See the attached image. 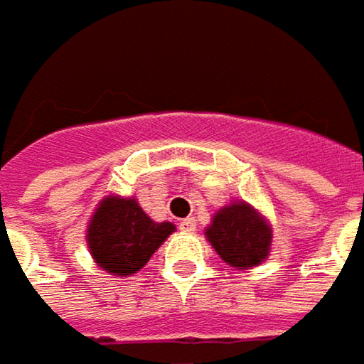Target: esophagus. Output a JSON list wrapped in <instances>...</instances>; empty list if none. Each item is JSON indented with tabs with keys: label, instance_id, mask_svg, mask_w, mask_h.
Segmentation results:
<instances>
[{
	"label": "esophagus",
	"instance_id": "esophagus-1",
	"mask_svg": "<svg viewBox=\"0 0 364 364\" xmlns=\"http://www.w3.org/2000/svg\"><path fill=\"white\" fill-rule=\"evenodd\" d=\"M179 229H181L183 233H193V231H196V218H193V216L183 218L181 223H179Z\"/></svg>",
	"mask_w": 364,
	"mask_h": 364
}]
</instances>
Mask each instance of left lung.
<instances>
[{"label": "left lung", "mask_w": 364, "mask_h": 364, "mask_svg": "<svg viewBox=\"0 0 364 364\" xmlns=\"http://www.w3.org/2000/svg\"><path fill=\"white\" fill-rule=\"evenodd\" d=\"M206 240L229 267L248 271L269 258L273 227L252 204L235 200L216 210L206 227Z\"/></svg>", "instance_id": "obj_1"}]
</instances>
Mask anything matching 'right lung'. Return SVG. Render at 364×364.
<instances>
[{"instance_id":"add662e5","label":"right lung","mask_w":364,"mask_h":364,"mask_svg":"<svg viewBox=\"0 0 364 364\" xmlns=\"http://www.w3.org/2000/svg\"><path fill=\"white\" fill-rule=\"evenodd\" d=\"M177 227L168 220L156 223L135 198L106 196L87 225V248L95 264L118 277L141 271L151 254Z\"/></svg>"}]
</instances>
